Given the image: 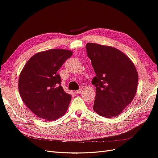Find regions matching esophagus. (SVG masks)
I'll list each match as a JSON object with an SVG mask.
<instances>
[{"instance_id":"esophagus-1","label":"esophagus","mask_w":158,"mask_h":158,"mask_svg":"<svg viewBox=\"0 0 158 158\" xmlns=\"http://www.w3.org/2000/svg\"><path fill=\"white\" fill-rule=\"evenodd\" d=\"M81 92H82V89H79L78 90L75 91V93L76 94H81Z\"/></svg>"}]
</instances>
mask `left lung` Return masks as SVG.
I'll use <instances>...</instances> for the list:
<instances>
[{
  "label": "left lung",
  "mask_w": 158,
  "mask_h": 158,
  "mask_svg": "<svg viewBox=\"0 0 158 158\" xmlns=\"http://www.w3.org/2000/svg\"><path fill=\"white\" fill-rule=\"evenodd\" d=\"M87 55L96 76L94 110L100 115H118L130 104L136 92L138 75L132 62L121 51L112 47L88 43Z\"/></svg>",
  "instance_id": "1"
}]
</instances>
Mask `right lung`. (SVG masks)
<instances>
[{"label":"right lung","mask_w":158,"mask_h":158,"mask_svg":"<svg viewBox=\"0 0 158 158\" xmlns=\"http://www.w3.org/2000/svg\"><path fill=\"white\" fill-rule=\"evenodd\" d=\"M73 55L65 49H49L37 52L30 59L20 74L18 89L26 106L35 115L54 121L66 113L71 95L60 85L57 72Z\"/></svg>","instance_id":"right-lung-1"}]
</instances>
